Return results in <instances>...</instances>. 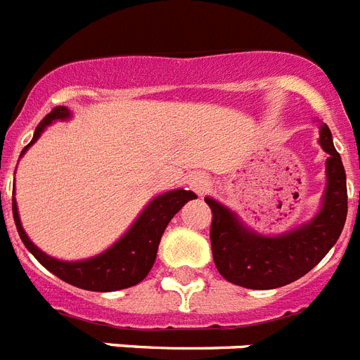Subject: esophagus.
<instances>
[{"instance_id":"obj_1","label":"esophagus","mask_w":360,"mask_h":360,"mask_svg":"<svg viewBox=\"0 0 360 360\" xmlns=\"http://www.w3.org/2000/svg\"><path fill=\"white\" fill-rule=\"evenodd\" d=\"M189 184H191V189H193L195 193L204 195L208 191V178L204 176V174H195V176L189 180Z\"/></svg>"}]
</instances>
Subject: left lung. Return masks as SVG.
<instances>
[{"label":"left lung","mask_w":360,"mask_h":360,"mask_svg":"<svg viewBox=\"0 0 360 360\" xmlns=\"http://www.w3.org/2000/svg\"><path fill=\"white\" fill-rule=\"evenodd\" d=\"M320 146L327 154L326 189L320 210L281 234H260L236 212L212 197V252L217 271L232 284L251 290H273L294 283L318 266L340 238L347 215L346 171L333 145L329 126L320 124Z\"/></svg>","instance_id":"left-lung-1"}]
</instances>
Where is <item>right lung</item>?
<instances>
[{
	"instance_id": "obj_1",
	"label": "right lung",
	"mask_w": 360,
	"mask_h": 360,
	"mask_svg": "<svg viewBox=\"0 0 360 360\" xmlns=\"http://www.w3.org/2000/svg\"><path fill=\"white\" fill-rule=\"evenodd\" d=\"M68 119H72V111L65 105L51 109V113L46 115L44 119L39 122L33 134V139L22 150L20 158L24 156L33 143H37V139L44 134L48 126L57 122V120ZM193 198H197L193 191L182 188L158 195L146 204L143 212L137 215V219L131 223L130 229L126 230L113 245L108 247L100 255L83 258V260H59V258L46 255L42 249L34 245L22 226L16 198H13V215L16 230H18L24 245L48 271H51L65 283L82 290L117 292V290L130 288V286L139 284L148 275L154 262H156L158 245H160V240H162L167 225L182 210L184 204L193 200Z\"/></svg>"
}]
</instances>
